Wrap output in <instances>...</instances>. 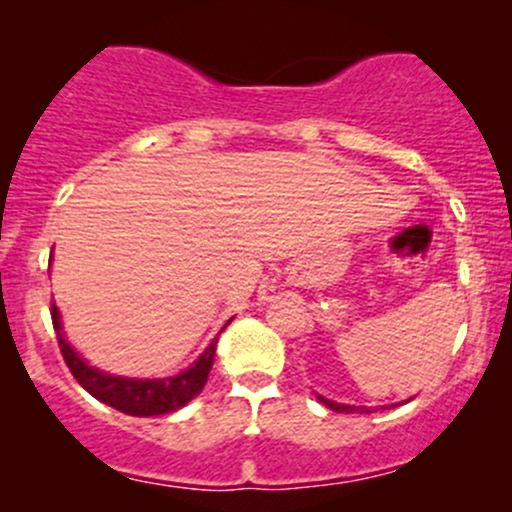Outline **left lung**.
<instances>
[{"mask_svg":"<svg viewBox=\"0 0 512 512\" xmlns=\"http://www.w3.org/2000/svg\"><path fill=\"white\" fill-rule=\"evenodd\" d=\"M317 399H320L325 407H330L332 411H342V414H368V407H351V404H339V402H332V399H325L317 395Z\"/></svg>","mask_w":512,"mask_h":512,"instance_id":"obj_1","label":"left lung"}]
</instances>
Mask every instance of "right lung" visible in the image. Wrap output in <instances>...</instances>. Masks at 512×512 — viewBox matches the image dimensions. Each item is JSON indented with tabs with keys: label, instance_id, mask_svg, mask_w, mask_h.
Here are the masks:
<instances>
[{
	"label": "right lung",
	"instance_id": "obj_1",
	"mask_svg": "<svg viewBox=\"0 0 512 512\" xmlns=\"http://www.w3.org/2000/svg\"><path fill=\"white\" fill-rule=\"evenodd\" d=\"M52 315V327L57 332V342H60V351L64 356L72 375L76 378L88 395H93L98 402L108 404L122 414L129 416H158V414H170V411L185 407L192 397H197L202 392V387L207 385L209 370L214 366V354H216V337L204 354L192 363L190 368L182 370L175 378H161V380H134V378H120V375H108L103 370H96L93 366L81 358L72 346L67 344L62 332L60 322V310L52 303L50 308ZM231 322V320H228ZM226 322V325H228Z\"/></svg>",
	"mask_w": 512,
	"mask_h": 512
}]
</instances>
